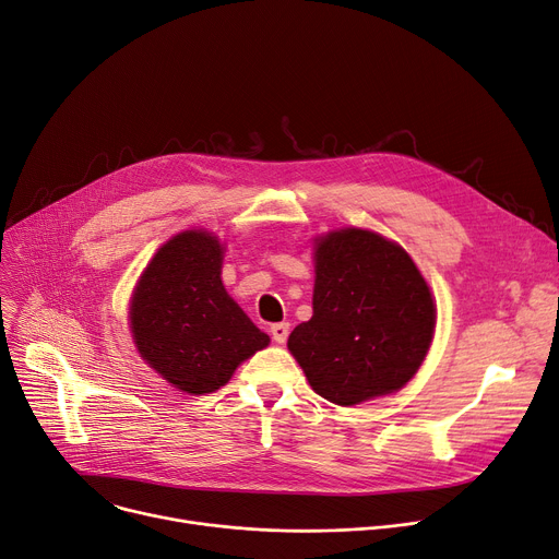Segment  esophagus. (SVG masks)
<instances>
[{
  "label": "esophagus",
  "mask_w": 559,
  "mask_h": 559,
  "mask_svg": "<svg viewBox=\"0 0 559 559\" xmlns=\"http://www.w3.org/2000/svg\"><path fill=\"white\" fill-rule=\"evenodd\" d=\"M270 333H272L274 342L283 344V342L287 340V335H289V324H287V321H278V324H274V326L270 329Z\"/></svg>",
  "instance_id": "34e87169"
}]
</instances>
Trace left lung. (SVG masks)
<instances>
[{
	"label": "left lung",
	"instance_id": "left-lung-1",
	"mask_svg": "<svg viewBox=\"0 0 559 559\" xmlns=\"http://www.w3.org/2000/svg\"><path fill=\"white\" fill-rule=\"evenodd\" d=\"M314 274L312 319L287 340L312 390L337 405L401 390L435 331V304L413 258L378 233L344 228L317 242Z\"/></svg>",
	"mask_w": 559,
	"mask_h": 559
}]
</instances>
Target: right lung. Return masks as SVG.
<instances>
[{
	"mask_svg": "<svg viewBox=\"0 0 559 559\" xmlns=\"http://www.w3.org/2000/svg\"><path fill=\"white\" fill-rule=\"evenodd\" d=\"M222 245L205 230H186L158 249L131 301L140 356L167 383L211 394L235 367L270 344L222 285Z\"/></svg>",
	"mask_w": 559,
	"mask_h": 559,
	"instance_id": "add662e5",
	"label": "right lung"
}]
</instances>
